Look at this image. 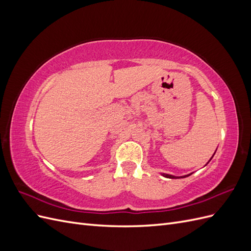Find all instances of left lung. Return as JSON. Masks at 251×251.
<instances>
[{"label": "left lung", "mask_w": 251, "mask_h": 251, "mask_svg": "<svg viewBox=\"0 0 251 251\" xmlns=\"http://www.w3.org/2000/svg\"><path fill=\"white\" fill-rule=\"evenodd\" d=\"M215 153H216V151H215ZM215 153H214V155H215ZM214 155H212L211 156V158L209 159V161L211 160V159H212V157H214ZM208 163V162H207ZM162 175V176L163 177H165V178H170V179H179V178H185V177H188V176H191V175L192 174H188V175H185V176H180V177H177V176H173V175H170V174H161Z\"/></svg>", "instance_id": "1"}]
</instances>
